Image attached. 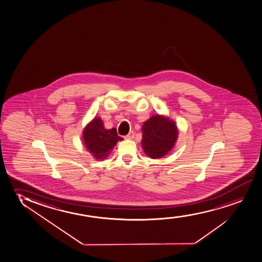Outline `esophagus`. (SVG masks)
Masks as SVG:
<instances>
[{
	"mask_svg": "<svg viewBox=\"0 0 262 262\" xmlns=\"http://www.w3.org/2000/svg\"><path fill=\"white\" fill-rule=\"evenodd\" d=\"M134 137H135V133L132 130V132H129V133H128V135H126L125 138L127 140H133Z\"/></svg>",
	"mask_w": 262,
	"mask_h": 262,
	"instance_id": "1",
	"label": "esophagus"
}]
</instances>
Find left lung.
<instances>
[{
    "mask_svg": "<svg viewBox=\"0 0 262 262\" xmlns=\"http://www.w3.org/2000/svg\"><path fill=\"white\" fill-rule=\"evenodd\" d=\"M141 145L147 157L153 159L166 156L177 141L176 123L163 116H153L143 122Z\"/></svg>",
    "mask_w": 262,
    "mask_h": 262,
    "instance_id": "obj_1",
    "label": "left lung"
}]
</instances>
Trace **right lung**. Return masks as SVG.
I'll use <instances>...</instances> for the list:
<instances>
[{"label": "right lung", "instance_id": "1", "mask_svg": "<svg viewBox=\"0 0 262 262\" xmlns=\"http://www.w3.org/2000/svg\"><path fill=\"white\" fill-rule=\"evenodd\" d=\"M82 138L86 148L97 160L106 158L116 143L122 140V138L117 135L116 129H105L102 120L99 117L86 125Z\"/></svg>", "mask_w": 262, "mask_h": 262}]
</instances>
